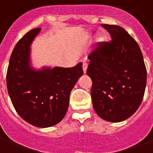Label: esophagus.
Returning a JSON list of instances; mask_svg holds the SVG:
<instances>
[{
	"label": "esophagus",
	"instance_id": "obj_1",
	"mask_svg": "<svg viewBox=\"0 0 153 153\" xmlns=\"http://www.w3.org/2000/svg\"><path fill=\"white\" fill-rule=\"evenodd\" d=\"M87 68H88V64L84 61L83 62V72L84 73H86V70H87Z\"/></svg>",
	"mask_w": 153,
	"mask_h": 153
}]
</instances>
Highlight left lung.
<instances>
[{
  "label": "left lung",
  "mask_w": 153,
  "mask_h": 153,
  "mask_svg": "<svg viewBox=\"0 0 153 153\" xmlns=\"http://www.w3.org/2000/svg\"><path fill=\"white\" fill-rule=\"evenodd\" d=\"M111 34L88 56L87 74L93 85V108L105 120L120 122L138 110L147 83V70L137 42L118 25H101Z\"/></svg>",
  "instance_id": "left-lung-1"
}]
</instances>
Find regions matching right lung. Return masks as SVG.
<instances>
[{
    "label": "right lung",
    "mask_w": 153,
    "mask_h": 153,
    "mask_svg": "<svg viewBox=\"0 0 153 153\" xmlns=\"http://www.w3.org/2000/svg\"><path fill=\"white\" fill-rule=\"evenodd\" d=\"M41 28L28 31L15 45L6 74L9 96L15 111L29 124L46 128L64 118L71 90L83 74L82 63L71 68L33 70L30 45Z\"/></svg>",
    "instance_id": "add662e5"
}]
</instances>
